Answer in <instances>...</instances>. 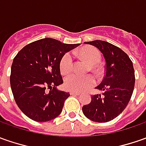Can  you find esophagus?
Listing matches in <instances>:
<instances>
[{"instance_id":"obj_1","label":"esophagus","mask_w":146,"mask_h":146,"mask_svg":"<svg viewBox=\"0 0 146 146\" xmlns=\"http://www.w3.org/2000/svg\"><path fill=\"white\" fill-rule=\"evenodd\" d=\"M70 94L71 95H80L79 92H75V91H70Z\"/></svg>"}]
</instances>
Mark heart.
Here are the masks:
<instances>
[{
    "instance_id": "obj_1",
    "label": "heart",
    "mask_w": 146,
    "mask_h": 146,
    "mask_svg": "<svg viewBox=\"0 0 146 146\" xmlns=\"http://www.w3.org/2000/svg\"><path fill=\"white\" fill-rule=\"evenodd\" d=\"M78 55L90 64V68L94 73H99L98 63L101 60V54L97 48L94 47H83L78 51ZM73 56L70 53H65L60 59V73L66 75L71 73L73 69ZM95 84V78L93 75L78 76L76 74H71L64 79V87L68 90L75 92H82L87 89L92 87Z\"/></svg>"
}]
</instances>
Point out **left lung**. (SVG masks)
Listing matches in <instances>:
<instances>
[{
    "label": "left lung",
    "instance_id": "left-lung-1",
    "mask_svg": "<svg viewBox=\"0 0 146 146\" xmlns=\"http://www.w3.org/2000/svg\"><path fill=\"white\" fill-rule=\"evenodd\" d=\"M85 43L98 48L106 65L103 80L96 87L103 94L93 95L91 102L82 107V111L92 121L108 122L123 111L132 97L135 85L133 62L123 50L108 42L94 40Z\"/></svg>",
    "mask_w": 146,
    "mask_h": 146
}]
</instances>
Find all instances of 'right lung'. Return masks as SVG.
<instances>
[{
  "label": "right lung",
  "mask_w": 146,
  "mask_h": 146,
  "mask_svg": "<svg viewBox=\"0 0 146 146\" xmlns=\"http://www.w3.org/2000/svg\"><path fill=\"white\" fill-rule=\"evenodd\" d=\"M78 45L45 38L29 43L16 55L10 86L18 107L27 117L46 122L61 113L70 94L56 88L63 83L60 61L64 54Z\"/></svg>",
  "instance_id": "right-lung-1"
}]
</instances>
